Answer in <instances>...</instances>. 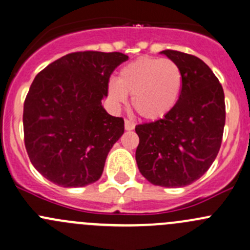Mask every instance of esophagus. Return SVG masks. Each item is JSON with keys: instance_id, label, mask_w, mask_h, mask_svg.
<instances>
[{"instance_id": "obj_1", "label": "esophagus", "mask_w": 250, "mask_h": 250, "mask_svg": "<svg viewBox=\"0 0 250 250\" xmlns=\"http://www.w3.org/2000/svg\"><path fill=\"white\" fill-rule=\"evenodd\" d=\"M134 127H135L134 122H132V121H129V120H125V130H133V129H134Z\"/></svg>"}]
</instances>
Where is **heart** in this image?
Returning a JSON list of instances; mask_svg holds the SVG:
<instances>
[{"label": "heart", "instance_id": "heart-1", "mask_svg": "<svg viewBox=\"0 0 250 250\" xmlns=\"http://www.w3.org/2000/svg\"><path fill=\"white\" fill-rule=\"evenodd\" d=\"M181 88L183 74L175 62L143 57L123 66L118 80L109 81L107 93L116 105L125 104L130 94L133 106L141 117L160 120L175 106Z\"/></svg>", "mask_w": 250, "mask_h": 250}]
</instances>
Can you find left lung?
Wrapping results in <instances>:
<instances>
[{
	"mask_svg": "<svg viewBox=\"0 0 250 250\" xmlns=\"http://www.w3.org/2000/svg\"><path fill=\"white\" fill-rule=\"evenodd\" d=\"M183 74L173 110L161 120L135 127L138 168L146 180L183 188L200 179L220 150L225 125V95L208 65L195 55L163 50Z\"/></svg>",
	"mask_w": 250,
	"mask_h": 250,
	"instance_id": "left-lung-1",
	"label": "left lung"
}]
</instances>
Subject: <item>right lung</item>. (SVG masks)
Wrapping results in <instances>:
<instances>
[{"instance_id":"1","label":"right lung","mask_w":250,"mask_h":250,"mask_svg":"<svg viewBox=\"0 0 250 250\" xmlns=\"http://www.w3.org/2000/svg\"><path fill=\"white\" fill-rule=\"evenodd\" d=\"M128 59L118 52H76L42 70L24 103L27 155L44 178L62 188L99 180L107 153L125 132L102 100L113 70Z\"/></svg>"}]
</instances>
